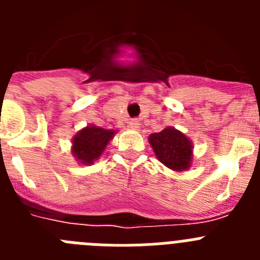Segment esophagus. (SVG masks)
<instances>
[{
    "label": "esophagus",
    "instance_id": "esophagus-1",
    "mask_svg": "<svg viewBox=\"0 0 260 260\" xmlns=\"http://www.w3.org/2000/svg\"><path fill=\"white\" fill-rule=\"evenodd\" d=\"M139 125H141V123H139V119L138 118H132L128 121V127L134 128V130H138V128H139Z\"/></svg>",
    "mask_w": 260,
    "mask_h": 260
}]
</instances>
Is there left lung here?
<instances>
[{
  "mask_svg": "<svg viewBox=\"0 0 260 260\" xmlns=\"http://www.w3.org/2000/svg\"><path fill=\"white\" fill-rule=\"evenodd\" d=\"M150 143L156 156L165 167L173 171L187 169L191 161V143L173 127L150 135Z\"/></svg>",
  "mask_w": 260,
  "mask_h": 260,
  "instance_id": "obj_1",
  "label": "left lung"
}]
</instances>
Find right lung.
Returning a JSON list of instances; mask_svg holds the SVG:
<instances>
[{"mask_svg":"<svg viewBox=\"0 0 260 260\" xmlns=\"http://www.w3.org/2000/svg\"><path fill=\"white\" fill-rule=\"evenodd\" d=\"M113 134L114 132L96 126L83 128L75 135L73 142V153L83 164H91L102 155Z\"/></svg>","mask_w":260,"mask_h":260,"instance_id":"1","label":"right lung"}]
</instances>
